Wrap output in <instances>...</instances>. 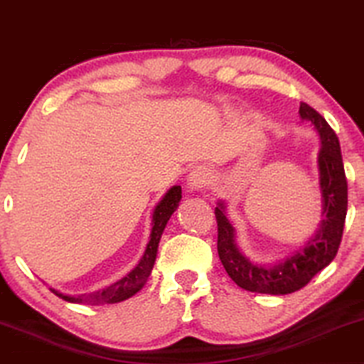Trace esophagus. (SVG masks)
Returning a JSON list of instances; mask_svg holds the SVG:
<instances>
[{
	"instance_id": "34e87169",
	"label": "esophagus",
	"mask_w": 364,
	"mask_h": 364,
	"mask_svg": "<svg viewBox=\"0 0 364 364\" xmlns=\"http://www.w3.org/2000/svg\"><path fill=\"white\" fill-rule=\"evenodd\" d=\"M213 181V173L206 166H196L188 174V188L190 190H203Z\"/></svg>"
}]
</instances>
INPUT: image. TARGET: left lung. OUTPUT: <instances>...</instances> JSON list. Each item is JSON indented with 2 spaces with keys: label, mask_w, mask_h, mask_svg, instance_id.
Returning a JSON list of instances; mask_svg holds the SVG:
<instances>
[{
  "label": "left lung",
  "mask_w": 364,
  "mask_h": 364,
  "mask_svg": "<svg viewBox=\"0 0 364 364\" xmlns=\"http://www.w3.org/2000/svg\"><path fill=\"white\" fill-rule=\"evenodd\" d=\"M299 116L311 121L321 138L318 154L319 188L323 196V221L304 250L273 268L255 264L241 253L235 241V228L225 215V206L215 208L218 223V255L230 278L246 291L288 294L306 287L319 271L331 263L340 250L348 211V183L336 133L326 119L306 103L299 105Z\"/></svg>",
  "instance_id": "8db88e82"
}]
</instances>
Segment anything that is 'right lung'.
<instances>
[{
	"label": "right lung",
	"mask_w": 364,
	"mask_h": 364,
	"mask_svg": "<svg viewBox=\"0 0 364 364\" xmlns=\"http://www.w3.org/2000/svg\"><path fill=\"white\" fill-rule=\"evenodd\" d=\"M181 200V186H173L169 190L161 201L158 203V206L154 208L153 213V230L151 236H149V243L144 251L143 258L139 259V263L133 271H129V274H126L124 278L111 284V287L105 288L103 291H96L93 294H81V296H70V294H63L56 289L50 288L56 296L70 303H88V304H111V303H119L124 299L132 298L133 294H136L139 289L143 288V284L146 283L148 276L151 274L154 259H156L158 253V243L161 240V235L164 231V226Z\"/></svg>",
	"instance_id": "right-lung-1"
}]
</instances>
